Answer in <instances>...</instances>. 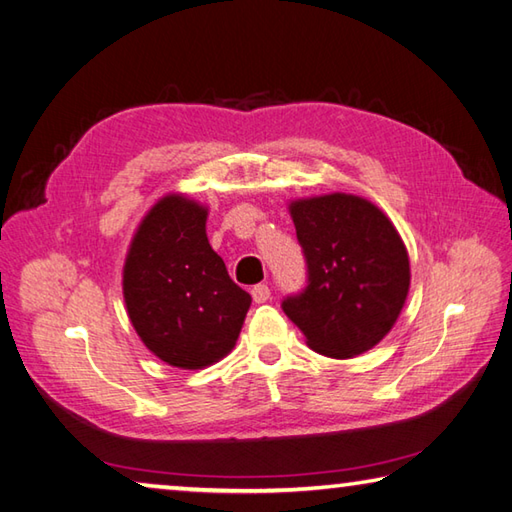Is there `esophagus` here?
<instances>
[{
	"label": "esophagus",
	"instance_id": "34e87169",
	"mask_svg": "<svg viewBox=\"0 0 512 512\" xmlns=\"http://www.w3.org/2000/svg\"><path fill=\"white\" fill-rule=\"evenodd\" d=\"M250 295H253L255 304H264V302H268V297H271V288H268L266 284H257V286H253Z\"/></svg>",
	"mask_w": 512,
	"mask_h": 512
}]
</instances>
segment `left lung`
<instances>
[{"label":"left lung","mask_w":512,"mask_h":512,"mask_svg":"<svg viewBox=\"0 0 512 512\" xmlns=\"http://www.w3.org/2000/svg\"><path fill=\"white\" fill-rule=\"evenodd\" d=\"M306 262V286L284 313L313 351L353 358L383 340L410 291V257L383 212L353 194L291 203Z\"/></svg>","instance_id":"left-lung-1"}]
</instances>
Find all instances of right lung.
Masks as SVG:
<instances>
[{"label":"right lung","mask_w":512,"mask_h":512,"mask_svg":"<svg viewBox=\"0 0 512 512\" xmlns=\"http://www.w3.org/2000/svg\"><path fill=\"white\" fill-rule=\"evenodd\" d=\"M208 210L170 194L129 246L123 293L145 347L181 369L212 365L235 347L250 295L230 280L206 235Z\"/></svg>","instance_id":"right-lung-1"}]
</instances>
